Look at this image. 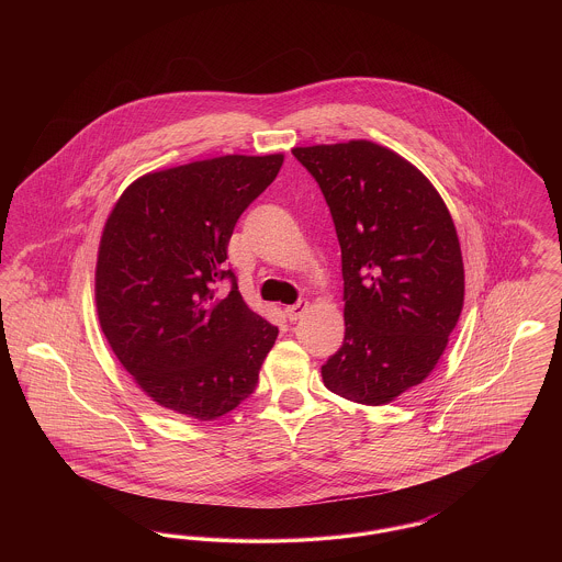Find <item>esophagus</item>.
<instances>
[{
    "instance_id": "1",
    "label": "esophagus",
    "mask_w": 562,
    "mask_h": 562,
    "mask_svg": "<svg viewBox=\"0 0 562 562\" xmlns=\"http://www.w3.org/2000/svg\"><path fill=\"white\" fill-rule=\"evenodd\" d=\"M307 310H310V303H307V301H296L294 305H289L284 312H286V318H289V321L296 322Z\"/></svg>"
}]
</instances>
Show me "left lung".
I'll return each mask as SVG.
<instances>
[{"mask_svg":"<svg viewBox=\"0 0 562 562\" xmlns=\"http://www.w3.org/2000/svg\"><path fill=\"white\" fill-rule=\"evenodd\" d=\"M318 181L341 246V349L324 385L381 406L424 383L463 310L465 273L453 218L428 177L367 138L294 147Z\"/></svg>","mask_w":562,"mask_h":562,"instance_id":"1","label":"left lung"}]
</instances>
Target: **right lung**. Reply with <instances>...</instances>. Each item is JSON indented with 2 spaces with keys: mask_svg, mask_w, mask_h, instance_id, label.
Returning <instances> with one entry per match:
<instances>
[{
  "mask_svg": "<svg viewBox=\"0 0 562 562\" xmlns=\"http://www.w3.org/2000/svg\"><path fill=\"white\" fill-rule=\"evenodd\" d=\"M284 154L221 156L138 177L109 213L97 255L101 330L161 408L214 422L246 401L278 328L223 268L236 221L278 177ZM229 277V295L215 293Z\"/></svg>",
  "mask_w": 562,
  "mask_h": 562,
  "instance_id": "1",
  "label": "right lung"
}]
</instances>
